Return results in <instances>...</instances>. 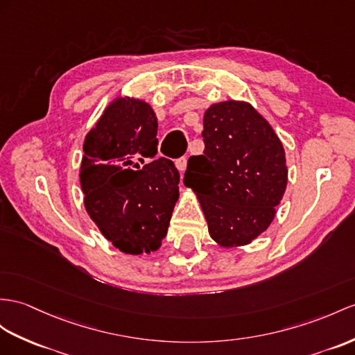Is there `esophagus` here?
Segmentation results:
<instances>
[{
  "label": "esophagus",
  "instance_id": "34e87169",
  "mask_svg": "<svg viewBox=\"0 0 355 355\" xmlns=\"http://www.w3.org/2000/svg\"><path fill=\"white\" fill-rule=\"evenodd\" d=\"M175 164H176V168L180 173H184L187 170V158H179V159L175 161Z\"/></svg>",
  "mask_w": 355,
  "mask_h": 355
}]
</instances>
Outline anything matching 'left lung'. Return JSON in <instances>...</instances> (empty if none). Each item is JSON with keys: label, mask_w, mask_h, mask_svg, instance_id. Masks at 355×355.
I'll list each match as a JSON object with an SVG mask.
<instances>
[{"label": "left lung", "mask_w": 355, "mask_h": 355, "mask_svg": "<svg viewBox=\"0 0 355 355\" xmlns=\"http://www.w3.org/2000/svg\"><path fill=\"white\" fill-rule=\"evenodd\" d=\"M202 137L205 152L188 159L184 184L197 196L215 244L247 245L270 227L286 191L283 144L252 103L233 99L205 111Z\"/></svg>", "instance_id": "left-lung-1"}]
</instances>
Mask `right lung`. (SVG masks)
Returning <instances> with one entry per match:
<instances>
[{"label": "right lung", "mask_w": 355, "mask_h": 355, "mask_svg": "<svg viewBox=\"0 0 355 355\" xmlns=\"http://www.w3.org/2000/svg\"><path fill=\"white\" fill-rule=\"evenodd\" d=\"M157 131L158 120L148 102L117 96L84 138V207L125 254L157 252L179 198L175 164L155 158Z\"/></svg>", "instance_id": "right-lung-1"}]
</instances>
